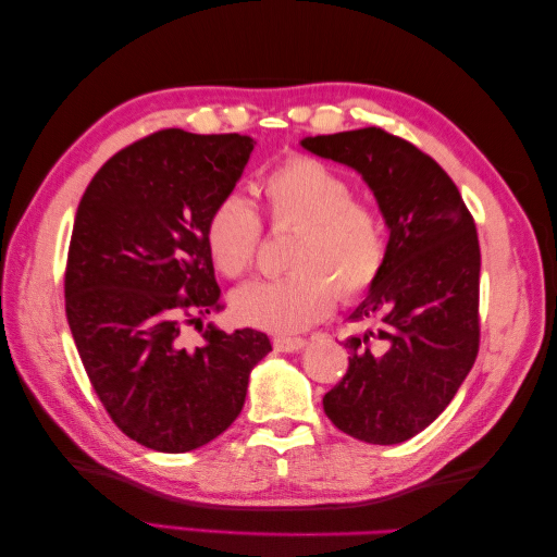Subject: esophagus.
<instances>
[{
	"label": "esophagus",
	"mask_w": 557,
	"mask_h": 557,
	"mask_svg": "<svg viewBox=\"0 0 557 557\" xmlns=\"http://www.w3.org/2000/svg\"><path fill=\"white\" fill-rule=\"evenodd\" d=\"M273 348L278 352H298L306 348V341L304 338H286V335H278V338H273Z\"/></svg>",
	"instance_id": "obj_1"
}]
</instances>
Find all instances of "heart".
Here are the masks:
<instances>
[{
  "mask_svg": "<svg viewBox=\"0 0 557 557\" xmlns=\"http://www.w3.org/2000/svg\"><path fill=\"white\" fill-rule=\"evenodd\" d=\"M261 195L273 230L296 232L286 253L290 271L236 288V321L290 335L327 315L338 294L358 300L377 284L387 261V222L375 205L352 197L343 175L294 154L261 180ZM205 239L214 267L239 278L257 261L259 212L246 197L226 195L209 212Z\"/></svg>",
  "mask_w": 557,
  "mask_h": 557,
  "instance_id": "b5f03b06",
  "label": "heart"
}]
</instances>
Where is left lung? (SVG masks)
Returning <instances> with one entry per match:
<instances>
[{"label":"left lung","instance_id":"left-lung-1","mask_svg":"<svg viewBox=\"0 0 557 557\" xmlns=\"http://www.w3.org/2000/svg\"><path fill=\"white\" fill-rule=\"evenodd\" d=\"M300 145L358 170L389 230L382 276L350 315L372 327L345 341L348 372L323 409L360 442H407L444 412L476 360V224L430 154L382 127Z\"/></svg>","mask_w":557,"mask_h":557}]
</instances>
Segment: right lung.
<instances>
[{"mask_svg": "<svg viewBox=\"0 0 557 557\" xmlns=\"http://www.w3.org/2000/svg\"><path fill=\"white\" fill-rule=\"evenodd\" d=\"M249 135L168 127L115 152L90 180L73 222L66 318L81 362L117 430L182 454L239 417L267 333L202 327L222 311L205 230L253 150ZM189 324L203 331L186 345Z\"/></svg>", "mask_w": 557, "mask_h": 557, "instance_id": "obj_1", "label": "right lung"}]
</instances>
